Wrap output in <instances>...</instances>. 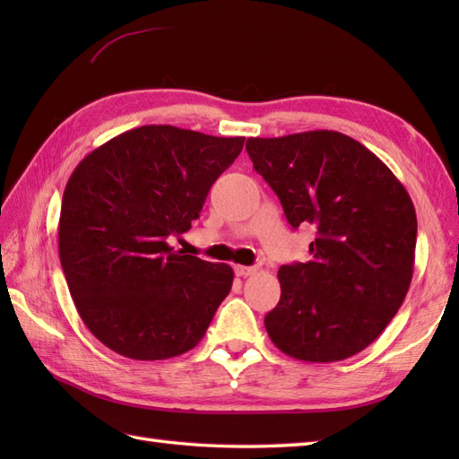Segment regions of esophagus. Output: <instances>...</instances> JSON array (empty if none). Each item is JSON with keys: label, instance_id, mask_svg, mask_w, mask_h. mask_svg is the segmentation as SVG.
I'll return each mask as SVG.
<instances>
[{"label": "esophagus", "instance_id": "1", "mask_svg": "<svg viewBox=\"0 0 459 459\" xmlns=\"http://www.w3.org/2000/svg\"><path fill=\"white\" fill-rule=\"evenodd\" d=\"M235 274L240 276V278L252 276V274H256V266H242V264H237V266H235Z\"/></svg>", "mask_w": 459, "mask_h": 459}]
</instances>
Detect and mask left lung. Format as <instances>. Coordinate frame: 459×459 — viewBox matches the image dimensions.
Masks as SVG:
<instances>
[{"label":"left lung","mask_w":459,"mask_h":459,"mask_svg":"<svg viewBox=\"0 0 459 459\" xmlns=\"http://www.w3.org/2000/svg\"><path fill=\"white\" fill-rule=\"evenodd\" d=\"M247 152L291 227L317 229L311 260L278 270L281 296L264 317L272 343L307 363L357 355L391 324L411 288L418 230L411 195L341 132L248 138Z\"/></svg>","instance_id":"1"}]
</instances>
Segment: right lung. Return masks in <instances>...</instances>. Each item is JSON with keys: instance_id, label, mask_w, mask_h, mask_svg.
<instances>
[{"instance_id": "1", "label": "right lung", "mask_w": 459, "mask_h": 459, "mask_svg": "<svg viewBox=\"0 0 459 459\" xmlns=\"http://www.w3.org/2000/svg\"><path fill=\"white\" fill-rule=\"evenodd\" d=\"M245 138L142 126L91 152L68 179L58 256L84 325L135 360L187 353L229 296L235 272L169 247L199 219Z\"/></svg>"}]
</instances>
